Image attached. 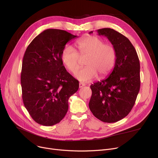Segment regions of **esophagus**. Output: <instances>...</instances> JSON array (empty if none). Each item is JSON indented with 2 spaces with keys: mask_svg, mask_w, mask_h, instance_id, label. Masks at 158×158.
<instances>
[{
  "mask_svg": "<svg viewBox=\"0 0 158 158\" xmlns=\"http://www.w3.org/2000/svg\"><path fill=\"white\" fill-rule=\"evenodd\" d=\"M85 86V84L83 83V82H79V88H82L83 86Z\"/></svg>",
  "mask_w": 158,
  "mask_h": 158,
  "instance_id": "1",
  "label": "esophagus"
}]
</instances>
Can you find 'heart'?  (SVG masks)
<instances>
[{"label":"heart","instance_id":"heart-1","mask_svg":"<svg viewBox=\"0 0 158 158\" xmlns=\"http://www.w3.org/2000/svg\"><path fill=\"white\" fill-rule=\"evenodd\" d=\"M77 52L70 47L63 48L61 60L69 72L75 73L80 68L81 59L85 58L86 66L76 73V77L82 82H90L98 76L104 78L111 72L117 60L114 47L96 36L87 35L75 44Z\"/></svg>","mask_w":158,"mask_h":158}]
</instances>
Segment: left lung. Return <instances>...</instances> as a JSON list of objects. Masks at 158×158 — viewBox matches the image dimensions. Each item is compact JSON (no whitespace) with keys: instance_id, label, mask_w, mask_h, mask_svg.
<instances>
[{"instance_id":"8db88e82","label":"left lung","mask_w":158,"mask_h":158,"mask_svg":"<svg viewBox=\"0 0 158 158\" xmlns=\"http://www.w3.org/2000/svg\"><path fill=\"white\" fill-rule=\"evenodd\" d=\"M97 32L114 47L117 60L108 77L90 86L89 107L98 120L113 123L126 117L135 104L140 88L139 61L134 46L121 33L110 28Z\"/></svg>"}]
</instances>
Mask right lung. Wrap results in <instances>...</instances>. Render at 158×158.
Listing matches in <instances>:
<instances>
[{"label": "right lung", "mask_w": 158, "mask_h": 158, "mask_svg": "<svg viewBox=\"0 0 158 158\" xmlns=\"http://www.w3.org/2000/svg\"><path fill=\"white\" fill-rule=\"evenodd\" d=\"M77 36L63 30L41 32L27 47L22 66V100L36 122L45 126L59 123L69 109V99L79 81L66 71L61 60L66 43Z\"/></svg>", "instance_id": "1"}]
</instances>
